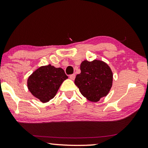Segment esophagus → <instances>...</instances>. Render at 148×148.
<instances>
[{
  "instance_id": "34e87169",
  "label": "esophagus",
  "mask_w": 148,
  "mask_h": 148,
  "mask_svg": "<svg viewBox=\"0 0 148 148\" xmlns=\"http://www.w3.org/2000/svg\"><path fill=\"white\" fill-rule=\"evenodd\" d=\"M69 78H70L71 80H74L75 78V74L71 75L69 76Z\"/></svg>"
}]
</instances>
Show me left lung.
I'll return each instance as SVG.
<instances>
[{"label": "left lung", "instance_id": "left-lung-1", "mask_svg": "<svg viewBox=\"0 0 148 148\" xmlns=\"http://www.w3.org/2000/svg\"><path fill=\"white\" fill-rule=\"evenodd\" d=\"M80 69L75 84L83 96L97 102L108 94L112 86L113 73L108 64L100 60H85L81 63Z\"/></svg>", "mask_w": 148, "mask_h": 148}]
</instances>
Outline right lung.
I'll return each instance as SVG.
<instances>
[{
    "label": "right lung",
    "mask_w": 148,
    "mask_h": 148,
    "mask_svg": "<svg viewBox=\"0 0 148 148\" xmlns=\"http://www.w3.org/2000/svg\"><path fill=\"white\" fill-rule=\"evenodd\" d=\"M67 78L62 68L48 64L34 71L27 79V86L34 97L46 103L56 96L60 85Z\"/></svg>",
    "instance_id": "right-lung-1"
}]
</instances>
